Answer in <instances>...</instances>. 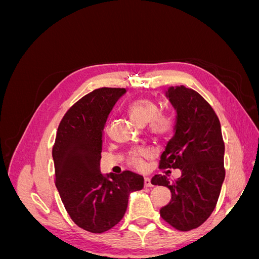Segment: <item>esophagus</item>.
I'll use <instances>...</instances> for the list:
<instances>
[{"instance_id":"1","label":"esophagus","mask_w":259,"mask_h":259,"mask_svg":"<svg viewBox=\"0 0 259 259\" xmlns=\"http://www.w3.org/2000/svg\"><path fill=\"white\" fill-rule=\"evenodd\" d=\"M151 183V178L150 177H145V187H152Z\"/></svg>"}]
</instances>
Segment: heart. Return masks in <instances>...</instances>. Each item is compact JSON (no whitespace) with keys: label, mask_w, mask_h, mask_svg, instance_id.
Returning a JSON list of instances; mask_svg holds the SVG:
<instances>
[{"label":"heart","mask_w":259,"mask_h":259,"mask_svg":"<svg viewBox=\"0 0 259 259\" xmlns=\"http://www.w3.org/2000/svg\"><path fill=\"white\" fill-rule=\"evenodd\" d=\"M128 114L132 121L138 126H145L150 123L151 134L162 137L165 136L174 128V119L168 113L159 112V107L154 101L143 98L135 100L128 107ZM148 156V151L139 150L133 153L130 158V164L138 169H142L145 165L144 159Z\"/></svg>","instance_id":"1"}]
</instances>
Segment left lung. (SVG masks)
Here are the masks:
<instances>
[{
  "instance_id": "1",
  "label": "left lung",
  "mask_w": 259,
  "mask_h": 259,
  "mask_svg": "<svg viewBox=\"0 0 259 259\" xmlns=\"http://www.w3.org/2000/svg\"><path fill=\"white\" fill-rule=\"evenodd\" d=\"M165 96L176 119L173 136L161 155V168H179L182 176L170 182L164 175L152 185L167 187L171 200L160 214L174 228H198L214 210L225 179V144L221 122L199 93L184 85L169 86Z\"/></svg>"
}]
</instances>
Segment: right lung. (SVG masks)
<instances>
[{"label":"right lung","mask_w":259,"mask_h":259,"mask_svg":"<svg viewBox=\"0 0 259 259\" xmlns=\"http://www.w3.org/2000/svg\"><path fill=\"white\" fill-rule=\"evenodd\" d=\"M125 89L93 91L62 117L53 148L56 187L72 221L82 229L101 233L123 218L132 192L144 188L134 171H100L103 135L108 116Z\"/></svg>","instance_id":"obj_1"}]
</instances>
